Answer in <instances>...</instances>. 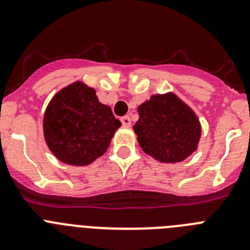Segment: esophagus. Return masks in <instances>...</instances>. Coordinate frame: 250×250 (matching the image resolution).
Listing matches in <instances>:
<instances>
[{
	"mask_svg": "<svg viewBox=\"0 0 250 250\" xmlns=\"http://www.w3.org/2000/svg\"><path fill=\"white\" fill-rule=\"evenodd\" d=\"M121 123H123L124 126H130L131 125V119H130V116H124V118H121Z\"/></svg>",
	"mask_w": 250,
	"mask_h": 250,
	"instance_id": "34e87169",
	"label": "esophagus"
}]
</instances>
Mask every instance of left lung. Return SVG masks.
Returning a JSON list of instances; mask_svg holds the SVG:
<instances>
[{
    "instance_id": "obj_1",
    "label": "left lung",
    "mask_w": 250,
    "mask_h": 250,
    "mask_svg": "<svg viewBox=\"0 0 250 250\" xmlns=\"http://www.w3.org/2000/svg\"><path fill=\"white\" fill-rule=\"evenodd\" d=\"M134 131L146 154L163 163H178L195 151L200 139L196 115L175 95H155L138 107Z\"/></svg>"
}]
</instances>
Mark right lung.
Here are the masks:
<instances>
[{"instance_id":"add662e5","label":"right lung","mask_w":250,"mask_h":250,"mask_svg":"<svg viewBox=\"0 0 250 250\" xmlns=\"http://www.w3.org/2000/svg\"><path fill=\"white\" fill-rule=\"evenodd\" d=\"M120 126L109 106L83 83L61 90L43 118L48 147L57 159L71 165H87L103 155Z\"/></svg>"}]
</instances>
